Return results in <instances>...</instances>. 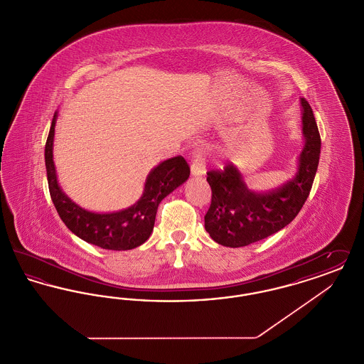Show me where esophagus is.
<instances>
[{"mask_svg":"<svg viewBox=\"0 0 364 364\" xmlns=\"http://www.w3.org/2000/svg\"><path fill=\"white\" fill-rule=\"evenodd\" d=\"M192 164H191V173L196 177H202L206 174V162H205V156L202 149H196L193 151L192 156Z\"/></svg>","mask_w":364,"mask_h":364,"instance_id":"obj_1","label":"esophagus"}]
</instances>
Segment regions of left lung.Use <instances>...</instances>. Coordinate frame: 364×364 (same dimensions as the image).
Instances as JSON below:
<instances>
[{"instance_id": "obj_1", "label": "left lung", "mask_w": 364, "mask_h": 364, "mask_svg": "<svg viewBox=\"0 0 364 364\" xmlns=\"http://www.w3.org/2000/svg\"><path fill=\"white\" fill-rule=\"evenodd\" d=\"M300 104L304 146L292 180L274 190L255 192L233 165L208 172L211 203L205 228L214 242L232 248L259 242L291 224L303 208L318 169L321 136L311 106L304 98Z\"/></svg>"}]
</instances>
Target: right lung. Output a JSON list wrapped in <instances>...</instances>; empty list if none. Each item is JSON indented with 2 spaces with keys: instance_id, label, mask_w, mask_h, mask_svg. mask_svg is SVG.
<instances>
[{
  "instance_id": "right-lung-1",
  "label": "right lung",
  "mask_w": 364,
  "mask_h": 364,
  "mask_svg": "<svg viewBox=\"0 0 364 364\" xmlns=\"http://www.w3.org/2000/svg\"><path fill=\"white\" fill-rule=\"evenodd\" d=\"M57 113L53 116L50 132L45 146V164L49 191L60 218L82 240L104 250L125 251L146 242L156 223L158 205L190 177V166L181 156L169 158L149 173L144 190L131 208L116 213H92L77 206L63 192L57 181L53 161V140Z\"/></svg>"
}]
</instances>
